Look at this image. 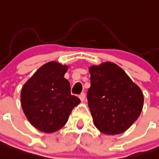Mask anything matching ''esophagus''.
<instances>
[{
	"instance_id": "1",
	"label": "esophagus",
	"mask_w": 159,
	"mask_h": 159,
	"mask_svg": "<svg viewBox=\"0 0 159 159\" xmlns=\"http://www.w3.org/2000/svg\"><path fill=\"white\" fill-rule=\"evenodd\" d=\"M79 98L80 99V100L82 102L84 101V99H85V93H81L80 95H79Z\"/></svg>"
}]
</instances>
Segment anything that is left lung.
<instances>
[{
  "instance_id": "8db88e82",
  "label": "left lung",
  "mask_w": 159,
  "mask_h": 159,
  "mask_svg": "<svg viewBox=\"0 0 159 159\" xmlns=\"http://www.w3.org/2000/svg\"><path fill=\"white\" fill-rule=\"evenodd\" d=\"M89 71L91 85L87 99L93 124L105 134L124 133L141 114L142 90L114 63L93 66Z\"/></svg>"
}]
</instances>
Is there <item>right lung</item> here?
<instances>
[{
    "label": "right lung",
    "instance_id": "obj_1",
    "mask_svg": "<svg viewBox=\"0 0 159 159\" xmlns=\"http://www.w3.org/2000/svg\"><path fill=\"white\" fill-rule=\"evenodd\" d=\"M68 66L55 61L46 63L33 75L21 89L20 103L27 119L44 133L60 129L72 109L80 103L70 93L65 74Z\"/></svg>",
    "mask_w": 159,
    "mask_h": 159
}]
</instances>
